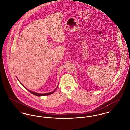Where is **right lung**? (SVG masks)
<instances>
[{
	"instance_id": "add662e5",
	"label": "right lung",
	"mask_w": 130,
	"mask_h": 130,
	"mask_svg": "<svg viewBox=\"0 0 130 130\" xmlns=\"http://www.w3.org/2000/svg\"><path fill=\"white\" fill-rule=\"evenodd\" d=\"M24 87L25 88V89H26L24 86ZM58 87V86L57 87V88ZM57 88H56V89L53 91V92H51V93H35V92H32V91H30V90H28L27 89H26L30 93H32L33 94H34V95H36V96H45V95H50V94H52V93H54L55 91H56V89H57Z\"/></svg>"
}]
</instances>
